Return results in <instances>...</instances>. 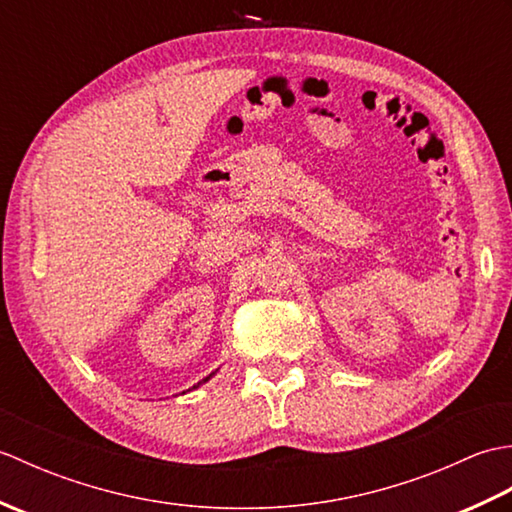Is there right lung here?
I'll return each instance as SVG.
<instances>
[{
    "mask_svg": "<svg viewBox=\"0 0 512 512\" xmlns=\"http://www.w3.org/2000/svg\"><path fill=\"white\" fill-rule=\"evenodd\" d=\"M213 376H215V372H213V374H209V376H206V378H202V380H200V383H198V385H193V387H191V389H198V387H200V385H204V383H206V380H211V378H213ZM191 389H189V391H191ZM182 394H184V391H182Z\"/></svg>",
    "mask_w": 512,
    "mask_h": 512,
    "instance_id": "right-lung-1",
    "label": "right lung"
}]
</instances>
